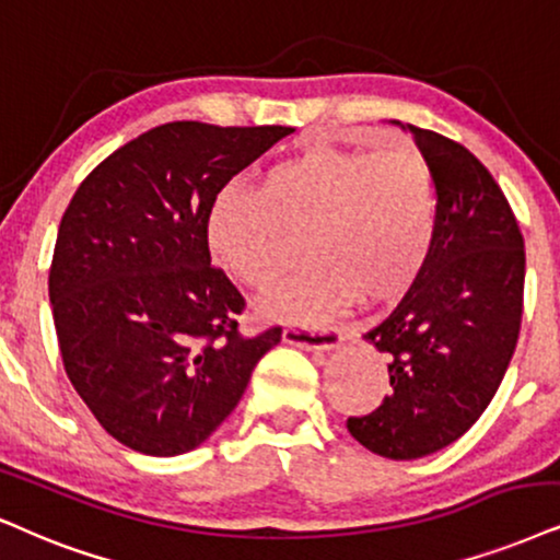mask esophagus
<instances>
[{"label": "esophagus", "instance_id": "esophagus-1", "mask_svg": "<svg viewBox=\"0 0 560 560\" xmlns=\"http://www.w3.org/2000/svg\"><path fill=\"white\" fill-rule=\"evenodd\" d=\"M284 341L307 351H330L343 341L336 328H307V325H287Z\"/></svg>", "mask_w": 560, "mask_h": 560}]
</instances>
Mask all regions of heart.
Segmentation results:
<instances>
[{"instance_id":"heart-1","label":"heart","mask_w":560,"mask_h":560,"mask_svg":"<svg viewBox=\"0 0 560 560\" xmlns=\"http://www.w3.org/2000/svg\"><path fill=\"white\" fill-rule=\"evenodd\" d=\"M429 162L406 141L382 150L317 144L268 165L258 188H224L207 217V243L224 271L268 289L289 264L287 230H307L302 273L264 302L276 320H323L362 292H408L436 237Z\"/></svg>"}]
</instances>
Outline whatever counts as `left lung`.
<instances>
[{
	"label": "left lung",
	"instance_id": "left-lung-1",
	"mask_svg": "<svg viewBox=\"0 0 560 560\" xmlns=\"http://www.w3.org/2000/svg\"><path fill=\"white\" fill-rule=\"evenodd\" d=\"M413 133L436 186V237L419 279L364 332L390 359V395L349 419L374 455L419 459L468 431L497 395L520 338L525 240L476 154L442 133Z\"/></svg>",
	"mask_w": 560,
	"mask_h": 560
}]
</instances>
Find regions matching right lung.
I'll return each mask as SVG.
<instances>
[{"label": "right lung", "instance_id": "add662e5", "mask_svg": "<svg viewBox=\"0 0 560 560\" xmlns=\"http://www.w3.org/2000/svg\"><path fill=\"white\" fill-rule=\"evenodd\" d=\"M289 126L173 121L105 158L63 211L48 296L63 370L113 439L196 450L235 410L281 328L243 336V294L211 266L219 190Z\"/></svg>", "mask_w": 560, "mask_h": 560}]
</instances>
